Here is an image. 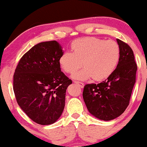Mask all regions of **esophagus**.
I'll use <instances>...</instances> for the list:
<instances>
[{
    "label": "esophagus",
    "mask_w": 147,
    "mask_h": 147,
    "mask_svg": "<svg viewBox=\"0 0 147 147\" xmlns=\"http://www.w3.org/2000/svg\"><path fill=\"white\" fill-rule=\"evenodd\" d=\"M74 83L77 84V86H78L79 87L82 88H83L84 86V84L82 83V82H77V81H74Z\"/></svg>",
    "instance_id": "obj_1"
}]
</instances>
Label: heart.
I'll use <instances>...</instances> for the list:
<instances>
[{"label": "heart", "mask_w": 147, "mask_h": 147, "mask_svg": "<svg viewBox=\"0 0 147 147\" xmlns=\"http://www.w3.org/2000/svg\"><path fill=\"white\" fill-rule=\"evenodd\" d=\"M71 52L61 55V68L71 74L82 65L84 68L72 75L74 79L86 80L93 77L96 81L105 79L113 72L120 57L119 45L112 40L84 37L72 41Z\"/></svg>", "instance_id": "obj_1"}]
</instances>
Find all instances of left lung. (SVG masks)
Listing matches in <instances>:
<instances>
[{
    "label": "left lung",
    "instance_id": "obj_1",
    "mask_svg": "<svg viewBox=\"0 0 147 147\" xmlns=\"http://www.w3.org/2000/svg\"><path fill=\"white\" fill-rule=\"evenodd\" d=\"M117 42L120 49L117 68L105 81L86 84L83 91L84 102L90 113L104 121L115 119L124 112L136 83L138 67L132 49L118 38Z\"/></svg>",
    "mask_w": 147,
    "mask_h": 147
}]
</instances>
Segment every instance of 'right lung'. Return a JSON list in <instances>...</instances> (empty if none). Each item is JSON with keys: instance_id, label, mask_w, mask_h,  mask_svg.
Here are the masks:
<instances>
[{"instance_id": "1", "label": "right lung", "mask_w": 147, "mask_h": 147, "mask_svg": "<svg viewBox=\"0 0 147 147\" xmlns=\"http://www.w3.org/2000/svg\"><path fill=\"white\" fill-rule=\"evenodd\" d=\"M63 53L56 41L39 43L21 57L15 70L13 89L18 104L38 124H53L63 113L66 89L72 83L61 70Z\"/></svg>"}]
</instances>
